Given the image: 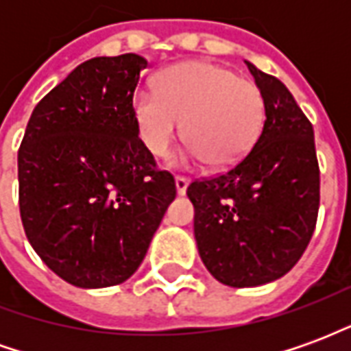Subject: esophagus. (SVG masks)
<instances>
[{
  "instance_id": "34e87169",
  "label": "esophagus",
  "mask_w": 351,
  "mask_h": 351,
  "mask_svg": "<svg viewBox=\"0 0 351 351\" xmlns=\"http://www.w3.org/2000/svg\"><path fill=\"white\" fill-rule=\"evenodd\" d=\"M175 184H176V193L178 195H184L186 190H188V184H190V178H186V176H176L175 178Z\"/></svg>"
}]
</instances>
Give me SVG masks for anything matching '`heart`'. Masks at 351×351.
Returning <instances> with one entry per match:
<instances>
[{
  "label": "heart",
  "mask_w": 351,
  "mask_h": 351,
  "mask_svg": "<svg viewBox=\"0 0 351 351\" xmlns=\"http://www.w3.org/2000/svg\"><path fill=\"white\" fill-rule=\"evenodd\" d=\"M131 114L154 158L171 152L184 122L188 158L229 169L256 145L265 123V99L254 80L237 77L223 65L182 62L156 77V92L133 95Z\"/></svg>",
  "instance_id": "b5f03b06"
}]
</instances>
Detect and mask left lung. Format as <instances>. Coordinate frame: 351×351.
Returning <instances> with one entry per match:
<instances>
[{
  "label": "left lung",
  "instance_id": "1",
  "mask_svg": "<svg viewBox=\"0 0 351 351\" xmlns=\"http://www.w3.org/2000/svg\"><path fill=\"white\" fill-rule=\"evenodd\" d=\"M246 65L263 93V130L241 163L188 186L199 256L231 287L261 286L291 271L319 208L312 123L276 77Z\"/></svg>",
  "mask_w": 351,
  "mask_h": 351
}]
</instances>
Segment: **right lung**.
<instances>
[{"label": "right lung", "mask_w": 351, "mask_h": 351, "mask_svg": "<svg viewBox=\"0 0 351 351\" xmlns=\"http://www.w3.org/2000/svg\"><path fill=\"white\" fill-rule=\"evenodd\" d=\"M137 54L92 58L43 97L19 150V205L29 244L77 287L122 284L143 263L175 178L160 171L131 114Z\"/></svg>", "instance_id": "add662e5"}]
</instances>
